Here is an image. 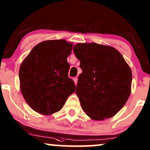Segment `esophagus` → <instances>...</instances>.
I'll list each match as a JSON object with an SVG mask.
<instances>
[{"label":"esophagus","instance_id":"obj_1","mask_svg":"<svg viewBox=\"0 0 150 150\" xmlns=\"http://www.w3.org/2000/svg\"><path fill=\"white\" fill-rule=\"evenodd\" d=\"M73 80H74V82H75V85H77V77H74Z\"/></svg>","mask_w":150,"mask_h":150}]
</instances>
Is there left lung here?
Wrapping results in <instances>:
<instances>
[{"mask_svg": "<svg viewBox=\"0 0 150 150\" xmlns=\"http://www.w3.org/2000/svg\"><path fill=\"white\" fill-rule=\"evenodd\" d=\"M73 51L82 70L75 92L82 110L95 120L115 116L131 92L128 63L112 46L84 43L74 46Z\"/></svg>", "mask_w": 150, "mask_h": 150, "instance_id": "left-lung-1", "label": "left lung"}]
</instances>
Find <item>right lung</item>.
I'll return each instance as SVG.
<instances>
[{"label": "right lung", "instance_id": "right-lung-1", "mask_svg": "<svg viewBox=\"0 0 150 150\" xmlns=\"http://www.w3.org/2000/svg\"><path fill=\"white\" fill-rule=\"evenodd\" d=\"M72 47L73 44L64 39L44 41L22 61L19 71L20 90L34 111L43 115L58 112L75 92L67 61Z\"/></svg>", "mask_w": 150, "mask_h": 150}]
</instances>
